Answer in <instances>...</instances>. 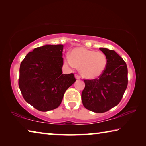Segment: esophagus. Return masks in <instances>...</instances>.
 I'll list each match as a JSON object with an SVG mask.
<instances>
[{"mask_svg":"<svg viewBox=\"0 0 146 146\" xmlns=\"http://www.w3.org/2000/svg\"><path fill=\"white\" fill-rule=\"evenodd\" d=\"M75 77H76V79H80V76L77 75V74H76V75H75Z\"/></svg>","mask_w":146,"mask_h":146,"instance_id":"1","label":"esophagus"}]
</instances>
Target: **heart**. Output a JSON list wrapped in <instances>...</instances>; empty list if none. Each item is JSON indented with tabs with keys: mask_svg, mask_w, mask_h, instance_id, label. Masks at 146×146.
Returning a JSON list of instances; mask_svg holds the SVG:
<instances>
[{
	"mask_svg": "<svg viewBox=\"0 0 146 146\" xmlns=\"http://www.w3.org/2000/svg\"><path fill=\"white\" fill-rule=\"evenodd\" d=\"M65 60L71 68H80L81 74L88 78H94L102 75L108 63L104 53L83 48L74 49L71 55H66Z\"/></svg>",
	"mask_w": 146,
	"mask_h": 146,
	"instance_id": "1",
	"label": "heart"
}]
</instances>
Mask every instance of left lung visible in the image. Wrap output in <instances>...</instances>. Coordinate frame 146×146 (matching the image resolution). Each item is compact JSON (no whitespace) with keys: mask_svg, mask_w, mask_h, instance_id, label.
<instances>
[{"mask_svg":"<svg viewBox=\"0 0 146 146\" xmlns=\"http://www.w3.org/2000/svg\"><path fill=\"white\" fill-rule=\"evenodd\" d=\"M99 49L107 57V66L97 78L84 79L85 88L81 97L87 110L102 113L119 104L127 88L128 78L127 65L123 58L113 50Z\"/></svg>","mask_w":146,"mask_h":146,"instance_id":"obj_1","label":"left lung"}]
</instances>
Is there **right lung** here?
<instances>
[{
    "instance_id": "right-lung-1",
    "label": "right lung",
    "mask_w": 146,
    "mask_h": 146,
    "mask_svg": "<svg viewBox=\"0 0 146 146\" xmlns=\"http://www.w3.org/2000/svg\"><path fill=\"white\" fill-rule=\"evenodd\" d=\"M63 47L36 48L21 63L20 90L24 100L40 111L58 108L66 90L76 81L73 73H62Z\"/></svg>"
}]
</instances>
